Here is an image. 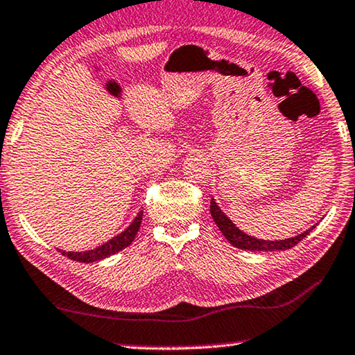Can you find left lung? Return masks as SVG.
Listing matches in <instances>:
<instances>
[{
	"mask_svg": "<svg viewBox=\"0 0 355 355\" xmlns=\"http://www.w3.org/2000/svg\"><path fill=\"white\" fill-rule=\"evenodd\" d=\"M210 213L213 221L216 223V226L221 230V234L226 237L230 245L235 246L239 250H246V251H283V250H289L292 246H295L302 239H305L306 235L311 232V230L316 227H309L305 232H302L295 237L291 239H284V240H261L256 237H251V235L245 234L243 230H240L235 224L230 221L227 218L226 213H224L219 205L215 202V199H211L210 202Z\"/></svg>",
	"mask_w": 355,
	"mask_h": 355,
	"instance_id": "left-lung-1",
	"label": "left lung"
}]
</instances>
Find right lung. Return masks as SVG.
Returning <instances> with one entry per match:
<instances>
[{
  "mask_svg": "<svg viewBox=\"0 0 355 355\" xmlns=\"http://www.w3.org/2000/svg\"><path fill=\"white\" fill-rule=\"evenodd\" d=\"M142 216H144V211L140 210L136 218L132 219V223L129 224V226L120 232L118 235H115L114 239H110L109 241H105L104 245L98 246V248L94 250H88V251H82V252H74V251H63V250H58L61 254L72 259V261H77V262H96V261H103V259L109 257L112 254H115V252L125 250L126 246H129L136 239V235L139 232V227L140 224H142Z\"/></svg>",
  "mask_w": 355,
  "mask_h": 355,
  "instance_id": "1",
  "label": "right lung"
}]
</instances>
